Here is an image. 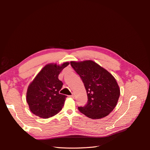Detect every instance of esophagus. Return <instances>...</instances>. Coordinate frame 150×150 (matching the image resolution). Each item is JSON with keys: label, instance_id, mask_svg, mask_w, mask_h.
Instances as JSON below:
<instances>
[{"label": "esophagus", "instance_id": "obj_1", "mask_svg": "<svg viewBox=\"0 0 150 150\" xmlns=\"http://www.w3.org/2000/svg\"><path fill=\"white\" fill-rule=\"evenodd\" d=\"M70 97L71 98H74V93H72L71 96H70Z\"/></svg>", "mask_w": 150, "mask_h": 150}]
</instances>
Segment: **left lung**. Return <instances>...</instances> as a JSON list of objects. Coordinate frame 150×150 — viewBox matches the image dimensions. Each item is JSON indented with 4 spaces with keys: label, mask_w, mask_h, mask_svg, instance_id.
<instances>
[{
    "label": "left lung",
    "mask_w": 150,
    "mask_h": 150,
    "mask_svg": "<svg viewBox=\"0 0 150 150\" xmlns=\"http://www.w3.org/2000/svg\"><path fill=\"white\" fill-rule=\"evenodd\" d=\"M71 64L84 84L88 103L79 107L81 112L91 119L108 116L117 105L120 89L110 72L91 60L71 61Z\"/></svg>",
    "instance_id": "1"
}]
</instances>
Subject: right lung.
Listing matches in <instances>:
<instances>
[{
	"label": "right lung",
	"mask_w": 150,
	"mask_h": 150,
	"mask_svg": "<svg viewBox=\"0 0 150 150\" xmlns=\"http://www.w3.org/2000/svg\"><path fill=\"white\" fill-rule=\"evenodd\" d=\"M69 62L59 65L46 64L29 84L26 93V101L30 111L41 118L46 119L59 112L64 106L67 96L59 93L62 83L59 74Z\"/></svg>",
	"instance_id": "right-lung-1"
}]
</instances>
